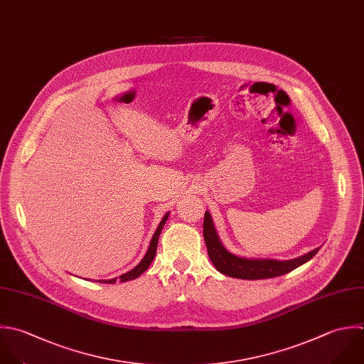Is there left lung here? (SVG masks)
Returning <instances> with one entry per match:
<instances>
[{
	"label": "left lung",
	"mask_w": 364,
	"mask_h": 364,
	"mask_svg": "<svg viewBox=\"0 0 364 364\" xmlns=\"http://www.w3.org/2000/svg\"><path fill=\"white\" fill-rule=\"evenodd\" d=\"M203 235L207 245L208 257L213 265L221 274L238 279H267L285 275L295 268L304 265L309 259H312L321 248H316L302 257L288 261H278V259H257V258H241L231 254L225 247L221 244L220 237L214 228L213 218L208 211L204 215V225H203Z\"/></svg>",
	"instance_id": "8db88e82"
}]
</instances>
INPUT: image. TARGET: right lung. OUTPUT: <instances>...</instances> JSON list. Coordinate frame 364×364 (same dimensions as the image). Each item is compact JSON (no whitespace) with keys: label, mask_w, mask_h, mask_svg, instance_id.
<instances>
[{"label":"right lung","mask_w":364,"mask_h":364,"mask_svg":"<svg viewBox=\"0 0 364 364\" xmlns=\"http://www.w3.org/2000/svg\"><path fill=\"white\" fill-rule=\"evenodd\" d=\"M167 218H168V213H167V214L163 217V220L160 221V224H159V227H157V230H156V232H154V235H153V238H151V241H150L149 250H147L146 255L143 257V259H141L132 271H129V272L120 275V277H119V281H120V282H126V281L136 279V278H139V277L149 268V265L151 264V261H153L154 257H156V250H157V244H159V237H160V234H161V230H163V227H164ZM116 281H117V278L107 279V281H99V282H103V284H114Z\"/></svg>","instance_id":"right-lung-1"}]
</instances>
